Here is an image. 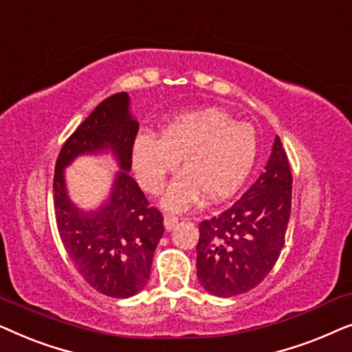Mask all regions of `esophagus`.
<instances>
[{
    "mask_svg": "<svg viewBox=\"0 0 352 352\" xmlns=\"http://www.w3.org/2000/svg\"><path fill=\"white\" fill-rule=\"evenodd\" d=\"M177 224V218L175 214H165V228L168 229V230H171L173 228H175V226Z\"/></svg>",
    "mask_w": 352,
    "mask_h": 352,
    "instance_id": "esophagus-1",
    "label": "esophagus"
}]
</instances>
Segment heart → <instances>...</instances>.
Listing matches in <instances>:
<instances>
[{
	"instance_id": "1",
	"label": "heart",
	"mask_w": 352,
	"mask_h": 352,
	"mask_svg": "<svg viewBox=\"0 0 352 352\" xmlns=\"http://www.w3.org/2000/svg\"><path fill=\"white\" fill-rule=\"evenodd\" d=\"M258 138L252 124L235 122L218 107L195 109L176 115L160 138L146 131L136 138L133 165L142 187L152 194L162 189L166 175L182 163L165 194V205L182 210L201 192L208 200L234 194L256 162Z\"/></svg>"
}]
</instances>
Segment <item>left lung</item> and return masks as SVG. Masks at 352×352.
Here are the masks:
<instances>
[{
	"label": "left lung",
	"instance_id": "1",
	"mask_svg": "<svg viewBox=\"0 0 352 352\" xmlns=\"http://www.w3.org/2000/svg\"><path fill=\"white\" fill-rule=\"evenodd\" d=\"M292 171L278 136L266 170L223 213L201 221L197 277L214 296H235L259 285L285 245L292 211Z\"/></svg>",
	"mask_w": 352,
	"mask_h": 352
}]
</instances>
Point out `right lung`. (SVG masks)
Instances as JSON below:
<instances>
[{
    "instance_id": "obj_1",
    "label": "right lung",
    "mask_w": 352,
    "mask_h": 352,
    "mask_svg": "<svg viewBox=\"0 0 352 352\" xmlns=\"http://www.w3.org/2000/svg\"><path fill=\"white\" fill-rule=\"evenodd\" d=\"M138 129L126 93L104 99L64 142L52 181L62 245L81 277L110 298L134 296L146 287L153 253L165 232L160 210L148 205L141 187L128 175ZM105 148L114 152L124 171L116 178L108 204L85 214L66 197L63 168L75 156Z\"/></svg>"
}]
</instances>
